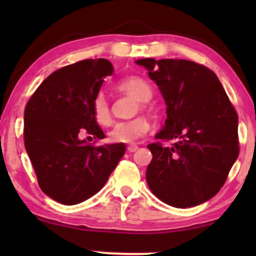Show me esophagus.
I'll list each match as a JSON object with an SVG mask.
<instances>
[{
  "label": "esophagus",
  "instance_id": "1",
  "mask_svg": "<svg viewBox=\"0 0 256 256\" xmlns=\"http://www.w3.org/2000/svg\"><path fill=\"white\" fill-rule=\"evenodd\" d=\"M137 149H138V146H137V144H130V146H128V152H136Z\"/></svg>",
  "mask_w": 256,
  "mask_h": 256
}]
</instances>
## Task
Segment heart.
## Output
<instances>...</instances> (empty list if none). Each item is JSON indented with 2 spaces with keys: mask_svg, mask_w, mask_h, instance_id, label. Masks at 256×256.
<instances>
[{
  "mask_svg": "<svg viewBox=\"0 0 256 256\" xmlns=\"http://www.w3.org/2000/svg\"><path fill=\"white\" fill-rule=\"evenodd\" d=\"M119 89L128 95L134 96L140 102H146L152 98V88L144 79L140 77H130L120 82ZM94 116L101 125L110 122V110L107 100L102 94L96 96L92 104ZM149 130V122L143 116L119 122L113 125L110 131V137L114 142L134 143L143 137Z\"/></svg>",
  "mask_w": 256,
  "mask_h": 256,
  "instance_id": "b5f03b06",
  "label": "heart"
}]
</instances>
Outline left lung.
I'll return each instance as SVG.
<instances>
[{
	"label": "left lung",
	"instance_id": "1",
	"mask_svg": "<svg viewBox=\"0 0 256 256\" xmlns=\"http://www.w3.org/2000/svg\"><path fill=\"white\" fill-rule=\"evenodd\" d=\"M167 106L165 125L146 167L149 189L176 208L195 207L216 196L238 158V116L216 73L183 58H140Z\"/></svg>",
	"mask_w": 256,
	"mask_h": 256
}]
</instances>
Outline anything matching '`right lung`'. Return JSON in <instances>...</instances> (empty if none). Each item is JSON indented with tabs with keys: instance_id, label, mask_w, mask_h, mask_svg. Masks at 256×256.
Returning <instances> with one entry per match:
<instances>
[{
	"instance_id": "obj_1",
	"label": "right lung",
	"mask_w": 256,
	"mask_h": 256,
	"mask_svg": "<svg viewBox=\"0 0 256 256\" xmlns=\"http://www.w3.org/2000/svg\"><path fill=\"white\" fill-rule=\"evenodd\" d=\"M114 67L90 58L62 67L37 88L24 113L25 149L46 196L72 206L104 188L125 154L124 143L100 146L80 140L82 132L104 138L94 116V100Z\"/></svg>"
}]
</instances>
